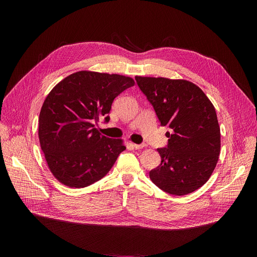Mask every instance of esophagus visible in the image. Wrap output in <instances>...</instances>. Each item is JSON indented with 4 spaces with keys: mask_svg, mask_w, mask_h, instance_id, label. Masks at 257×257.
Segmentation results:
<instances>
[{
    "mask_svg": "<svg viewBox=\"0 0 257 257\" xmlns=\"http://www.w3.org/2000/svg\"><path fill=\"white\" fill-rule=\"evenodd\" d=\"M132 147L134 148L136 150H140V149H143V148L145 147V145H138V144H131Z\"/></svg>",
    "mask_w": 257,
    "mask_h": 257,
    "instance_id": "esophagus-1",
    "label": "esophagus"
}]
</instances>
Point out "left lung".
I'll use <instances>...</instances> for the list:
<instances>
[{"label": "left lung", "instance_id": "left-lung-1", "mask_svg": "<svg viewBox=\"0 0 257 257\" xmlns=\"http://www.w3.org/2000/svg\"><path fill=\"white\" fill-rule=\"evenodd\" d=\"M160 121L169 126V143L157 149L161 164L150 179L168 194H191L207 182L217 166L221 133L217 113L206 94L186 80L136 77Z\"/></svg>", "mask_w": 257, "mask_h": 257}]
</instances>
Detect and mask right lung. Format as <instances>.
<instances>
[{"instance_id":"obj_1","label":"right lung","mask_w":257,"mask_h":257,"mask_svg":"<svg viewBox=\"0 0 257 257\" xmlns=\"http://www.w3.org/2000/svg\"><path fill=\"white\" fill-rule=\"evenodd\" d=\"M134 85L130 77L80 71L64 78L47 96L38 118V138L50 171L70 187H85L110 171L126 147L94 127L109 120L115 97Z\"/></svg>"}]
</instances>
